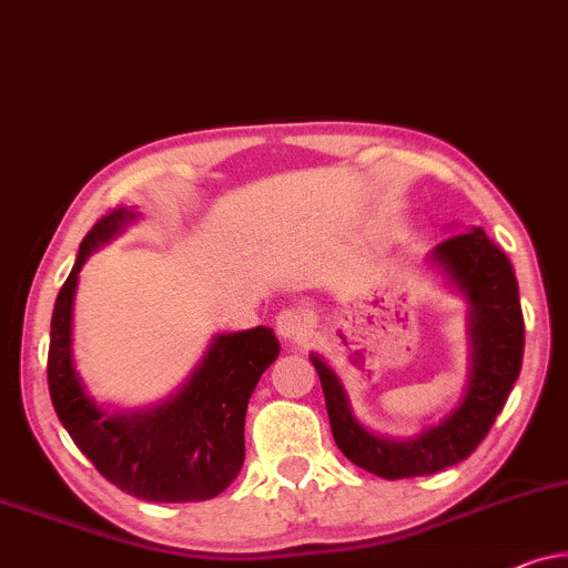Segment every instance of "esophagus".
Returning a JSON list of instances; mask_svg holds the SVG:
<instances>
[{
	"instance_id": "34e87169",
	"label": "esophagus",
	"mask_w": 568,
	"mask_h": 568,
	"mask_svg": "<svg viewBox=\"0 0 568 568\" xmlns=\"http://www.w3.org/2000/svg\"><path fill=\"white\" fill-rule=\"evenodd\" d=\"M275 332H277V337L291 342V345H303L311 334V322H308L306 311L283 308L275 318Z\"/></svg>"
}]
</instances>
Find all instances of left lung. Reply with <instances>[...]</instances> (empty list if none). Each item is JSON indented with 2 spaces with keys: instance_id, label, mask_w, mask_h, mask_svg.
<instances>
[{
  "instance_id": "obj_1",
  "label": "left lung",
  "mask_w": 568,
  "mask_h": 568,
  "mask_svg": "<svg viewBox=\"0 0 568 568\" xmlns=\"http://www.w3.org/2000/svg\"><path fill=\"white\" fill-rule=\"evenodd\" d=\"M429 262L468 301L470 373L460 404L437 425L409 440H390L365 429L349 409L339 375L311 353L324 388L334 443L355 466L381 478H412L466 460L489 435L523 367L525 322L517 277L507 254L474 226L429 252Z\"/></svg>"
}]
</instances>
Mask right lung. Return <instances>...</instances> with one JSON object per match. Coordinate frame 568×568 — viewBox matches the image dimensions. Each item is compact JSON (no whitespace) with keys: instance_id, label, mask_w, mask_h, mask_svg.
Here are the masks:
<instances>
[{"instance_id":"add662e5","label":"right lung","mask_w":568,"mask_h":568,"mask_svg":"<svg viewBox=\"0 0 568 568\" xmlns=\"http://www.w3.org/2000/svg\"><path fill=\"white\" fill-rule=\"evenodd\" d=\"M135 221L115 207L79 244L51 316L48 390L61 425L118 489L146 501H205L234 481L244 463L246 404L281 342L267 326L215 334L178 394L141 412H105L87 394L71 357V314L87 257Z\"/></svg>"}]
</instances>
